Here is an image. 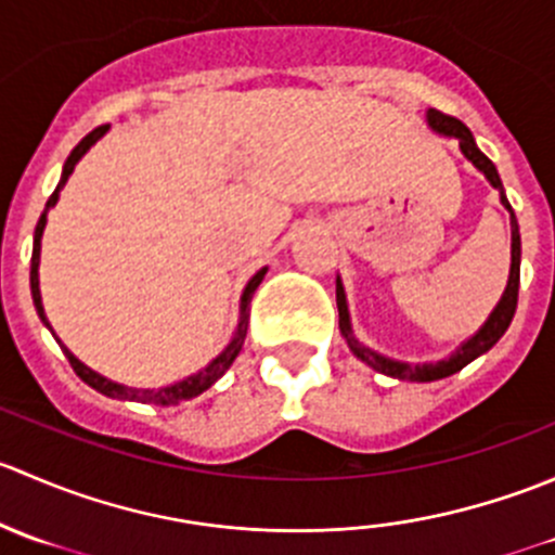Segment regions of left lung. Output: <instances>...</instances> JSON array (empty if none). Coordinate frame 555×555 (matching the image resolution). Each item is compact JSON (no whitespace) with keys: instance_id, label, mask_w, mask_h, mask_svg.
I'll return each mask as SVG.
<instances>
[{"instance_id":"obj_1","label":"left lung","mask_w":555,"mask_h":555,"mask_svg":"<svg viewBox=\"0 0 555 555\" xmlns=\"http://www.w3.org/2000/svg\"><path fill=\"white\" fill-rule=\"evenodd\" d=\"M427 120H429V126L435 128V131L446 133V137H456L459 139V147H462V153L467 155V158L473 160V164L486 173V179H489V182L494 184V188L502 193V204H505L507 211H511L513 262H511V279H507V289H505V295H502L500 306H496V309L491 311L489 322H486L483 327H480L478 333H475L473 338H469L467 344H464L462 349L456 351V354L449 357V360L427 362V365H408V362L389 360V357H382V354H376V351L367 349V346H362L360 340H357L354 335H351L349 309H346L344 287H340V282H335V300H338V324H340V333H344V338L349 340V349L354 351V354L360 357L362 362H367V365H371V367H376L378 373H384V376H391V378H400V382H438V378H446V376H453V373H459L464 365H469V362H473L475 357H480V354H483V351H489L491 346H494L496 340H500L502 335H505V330L511 327L513 313H516V306H518L520 233H518L516 215H513L511 204H507V198H505V190H502L500 173H496L494 164H491V160L486 158L483 153H480L478 144H475V139H473V133H469V128L464 126L462 120H456V117H451V115H443V112H438V109H429L427 112Z\"/></svg>"}]
</instances>
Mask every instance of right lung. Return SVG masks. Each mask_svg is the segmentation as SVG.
<instances>
[{
  "label": "right lung",
  "instance_id": "right-lung-1",
  "mask_svg": "<svg viewBox=\"0 0 555 555\" xmlns=\"http://www.w3.org/2000/svg\"><path fill=\"white\" fill-rule=\"evenodd\" d=\"M106 128H109V126H99V128H93V131L88 133V137L82 139V142L77 144L75 150H72V155H69V158H66V164H64V173H61L59 188H55V190H53V195H50V198H48V206H44L42 217H39V222H37V228H35V251H31V298H35L37 313H39V319H42L44 324H48V319H44L42 298H39V273H37V271H39V246H42V231H44V222H48V209H50V206H55V201H59V190L64 188L66 179H69V173L75 171V164H77V160H80L82 155L88 153V147H91V144L96 142V139H102V133L106 131ZM262 276H266V268H262V271H257L255 276L249 279V284H246L244 298H242V322H238V330H236V335H233L231 344H228V349L222 351V354L217 357V360L211 362L209 367H204V371H198V373H195V376L184 378V382H179V384L164 386V389H131V386L115 384V382H109V378L99 376L96 371H91V367L82 365V362L77 360V357L72 354L69 349H66V346H61V349H64L66 360H69V365L75 367L77 376H80L82 382H86L88 386H93V389H96V391H102V395H106V397H115V400L155 402V405H173V402L190 400V397H198L201 391L209 389V386L215 384L217 378H220L222 373H225L228 367L233 365V360H236L238 351H242L244 338H246V327H249V306H251V295H255V289L260 287ZM48 327H50V324H48ZM59 344H61V340H59Z\"/></svg>",
  "mask_w": 555,
  "mask_h": 555
}]
</instances>
